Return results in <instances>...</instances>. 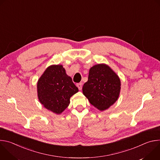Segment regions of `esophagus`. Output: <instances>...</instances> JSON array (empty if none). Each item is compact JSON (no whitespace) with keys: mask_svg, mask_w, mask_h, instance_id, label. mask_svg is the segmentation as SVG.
Masks as SVG:
<instances>
[{"mask_svg":"<svg viewBox=\"0 0 160 160\" xmlns=\"http://www.w3.org/2000/svg\"><path fill=\"white\" fill-rule=\"evenodd\" d=\"M77 87L78 88L79 90H81L82 88V83H77Z\"/></svg>","mask_w":160,"mask_h":160,"instance_id":"esophagus-1","label":"esophagus"}]
</instances>
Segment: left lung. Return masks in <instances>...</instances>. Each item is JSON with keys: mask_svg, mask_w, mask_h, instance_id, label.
<instances>
[{"mask_svg": "<svg viewBox=\"0 0 160 160\" xmlns=\"http://www.w3.org/2000/svg\"><path fill=\"white\" fill-rule=\"evenodd\" d=\"M120 85L118 76L108 65L100 64L90 68L82 90L91 104L104 111L118 99Z\"/></svg>", "mask_w": 160, "mask_h": 160, "instance_id": "obj_1", "label": "left lung"}]
</instances>
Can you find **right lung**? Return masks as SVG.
Returning <instances> with one entry per match:
<instances>
[{
  "label": "right lung",
  "instance_id": "1",
  "mask_svg": "<svg viewBox=\"0 0 160 160\" xmlns=\"http://www.w3.org/2000/svg\"><path fill=\"white\" fill-rule=\"evenodd\" d=\"M78 91L62 65L49 66L37 83L38 98L42 105L56 114L61 113Z\"/></svg>",
  "mask_w": 160,
  "mask_h": 160
}]
</instances>
